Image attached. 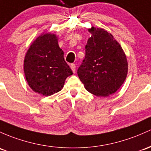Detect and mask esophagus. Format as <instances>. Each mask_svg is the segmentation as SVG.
<instances>
[{
	"label": "esophagus",
	"mask_w": 151,
	"mask_h": 151,
	"mask_svg": "<svg viewBox=\"0 0 151 151\" xmlns=\"http://www.w3.org/2000/svg\"><path fill=\"white\" fill-rule=\"evenodd\" d=\"M70 68H71V69H72L73 72L74 73H76V65L74 64V63H72V64H70Z\"/></svg>",
	"instance_id": "esophagus-1"
}]
</instances>
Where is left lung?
I'll return each instance as SVG.
<instances>
[{
    "mask_svg": "<svg viewBox=\"0 0 151 151\" xmlns=\"http://www.w3.org/2000/svg\"><path fill=\"white\" fill-rule=\"evenodd\" d=\"M86 55L77 71L88 92L106 97L118 90L127 74V60L119 44L103 29L91 27Z\"/></svg>",
    "mask_w": 151,
    "mask_h": 151,
    "instance_id": "left-lung-1",
    "label": "left lung"
}]
</instances>
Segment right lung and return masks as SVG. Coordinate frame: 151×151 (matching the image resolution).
Wrapping results in <instances>:
<instances>
[{
    "label": "right lung",
    "instance_id": "add662e5",
    "mask_svg": "<svg viewBox=\"0 0 151 151\" xmlns=\"http://www.w3.org/2000/svg\"><path fill=\"white\" fill-rule=\"evenodd\" d=\"M26 79L30 88L43 96L60 91L73 72L64 60L56 35L43 34L32 43L24 63Z\"/></svg>",
    "mask_w": 151,
    "mask_h": 151
}]
</instances>
